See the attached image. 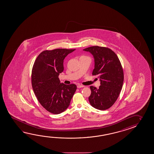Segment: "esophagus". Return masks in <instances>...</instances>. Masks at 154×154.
Here are the masks:
<instances>
[{"label":"esophagus","mask_w":154,"mask_h":154,"mask_svg":"<svg viewBox=\"0 0 154 154\" xmlns=\"http://www.w3.org/2000/svg\"><path fill=\"white\" fill-rule=\"evenodd\" d=\"M85 86H83V85H79L77 86V87L78 88H82V87H84Z\"/></svg>","instance_id":"1"}]
</instances>
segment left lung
Here are the masks:
<instances>
[{
  "label": "left lung",
  "mask_w": 154,
  "mask_h": 154,
  "mask_svg": "<svg viewBox=\"0 0 154 154\" xmlns=\"http://www.w3.org/2000/svg\"><path fill=\"white\" fill-rule=\"evenodd\" d=\"M84 51L93 55L95 66L92 74L98 75L101 85L99 88L90 87L89 101L97 109H107L114 104L122 88L124 74L121 63L117 55L109 48L95 46Z\"/></svg>",
  "instance_id": "obj_1"
}]
</instances>
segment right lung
<instances>
[{
  "label": "right lung",
  "instance_id": "1",
  "mask_svg": "<svg viewBox=\"0 0 154 154\" xmlns=\"http://www.w3.org/2000/svg\"><path fill=\"white\" fill-rule=\"evenodd\" d=\"M75 49L46 50L38 56L32 70V86L37 99L48 112H63L69 106L77 87L60 83L59 74L63 70V60Z\"/></svg>",
  "mask_w": 154,
  "mask_h": 154
}]
</instances>
